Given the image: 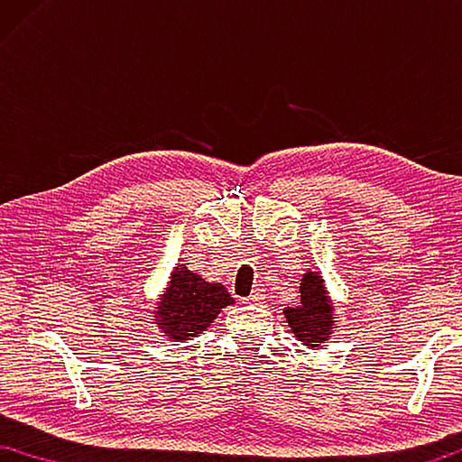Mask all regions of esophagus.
I'll use <instances>...</instances> for the list:
<instances>
[{
  "label": "esophagus",
  "mask_w": 462,
  "mask_h": 462,
  "mask_svg": "<svg viewBox=\"0 0 462 462\" xmlns=\"http://www.w3.org/2000/svg\"><path fill=\"white\" fill-rule=\"evenodd\" d=\"M263 296H265L263 290H262V288H255L252 294H249L247 298H244V302H245V304H260V302L263 300Z\"/></svg>",
  "instance_id": "1"
}]
</instances>
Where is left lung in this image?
<instances>
[{
	"label": "left lung",
	"instance_id": "8db88e82",
	"mask_svg": "<svg viewBox=\"0 0 462 462\" xmlns=\"http://www.w3.org/2000/svg\"><path fill=\"white\" fill-rule=\"evenodd\" d=\"M300 296V306L286 309L284 314L296 338H300L312 349L328 337L330 325H333V306L328 304L327 290L319 273H306L302 278Z\"/></svg>",
	"mask_w": 462,
	"mask_h": 462
}]
</instances>
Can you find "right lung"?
<instances>
[{
  "mask_svg": "<svg viewBox=\"0 0 462 462\" xmlns=\"http://www.w3.org/2000/svg\"><path fill=\"white\" fill-rule=\"evenodd\" d=\"M226 304H233V298L223 286L207 284L182 265L170 278L168 292L158 310V325L168 338L182 341L205 330Z\"/></svg>",
  "mask_w": 462,
  "mask_h": 462,
  "instance_id": "1",
  "label": "right lung"
}]
</instances>
